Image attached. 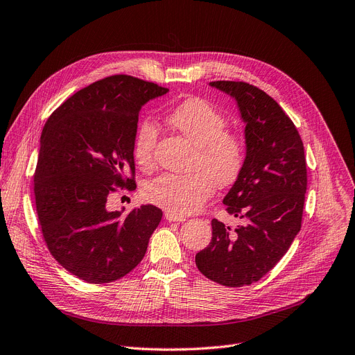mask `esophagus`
<instances>
[{
  "mask_svg": "<svg viewBox=\"0 0 355 355\" xmlns=\"http://www.w3.org/2000/svg\"><path fill=\"white\" fill-rule=\"evenodd\" d=\"M165 219L168 222H184V220H186V218H184V216H180V214H175V213H171V211H166L165 213Z\"/></svg>",
  "mask_w": 355,
  "mask_h": 355,
  "instance_id": "34e87169",
  "label": "esophagus"
}]
</instances>
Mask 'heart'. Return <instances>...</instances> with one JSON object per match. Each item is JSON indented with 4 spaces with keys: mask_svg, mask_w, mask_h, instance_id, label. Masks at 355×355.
<instances>
[{
    "mask_svg": "<svg viewBox=\"0 0 355 355\" xmlns=\"http://www.w3.org/2000/svg\"><path fill=\"white\" fill-rule=\"evenodd\" d=\"M168 125L194 146L189 174L165 173L144 186L148 202L175 214H189L203 205L216 186L225 187L239 175L245 145L242 137L226 130L225 116L203 98H187L166 114ZM158 126L142 120L133 139V157L142 168L153 165Z\"/></svg>",
    "mask_w": 355,
    "mask_h": 355,
    "instance_id": "heart-1",
    "label": "heart"
}]
</instances>
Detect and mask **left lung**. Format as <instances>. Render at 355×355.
Wrapping results in <instances>:
<instances>
[{
  "instance_id": "obj_1",
  "label": "left lung",
  "mask_w": 355,
  "mask_h": 355,
  "mask_svg": "<svg viewBox=\"0 0 355 355\" xmlns=\"http://www.w3.org/2000/svg\"><path fill=\"white\" fill-rule=\"evenodd\" d=\"M210 87L235 98L245 123V159L223 198L227 213L242 219L230 229L211 220V242L196 255L209 280L226 287L250 286L290 248L302 226L307 186L303 142L296 126L263 89L246 83Z\"/></svg>"
}]
</instances>
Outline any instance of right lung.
<instances>
[{
	"label": "right lung",
	"mask_w": 355,
	"mask_h": 355,
	"mask_svg": "<svg viewBox=\"0 0 355 355\" xmlns=\"http://www.w3.org/2000/svg\"><path fill=\"white\" fill-rule=\"evenodd\" d=\"M168 89L113 75L75 92L46 121L35 173V197L46 245L78 279H121L145 257L162 219L153 205L107 209L114 186L133 189V139L142 107Z\"/></svg>",
	"instance_id": "obj_1"
}]
</instances>
